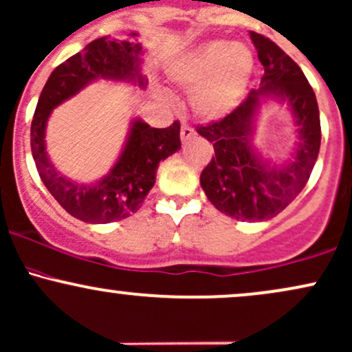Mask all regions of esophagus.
Listing matches in <instances>:
<instances>
[{"mask_svg":"<svg viewBox=\"0 0 352 352\" xmlns=\"http://www.w3.org/2000/svg\"><path fill=\"white\" fill-rule=\"evenodd\" d=\"M195 130L192 129L190 125H182V129H180V138H182V142L185 144V142L192 140V138L195 137Z\"/></svg>","mask_w":352,"mask_h":352,"instance_id":"1","label":"esophagus"}]
</instances>
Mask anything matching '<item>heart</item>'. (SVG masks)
I'll use <instances>...</instances> for the list:
<instances>
[{
    "label": "heart",
    "instance_id": "heart-1",
    "mask_svg": "<svg viewBox=\"0 0 352 352\" xmlns=\"http://www.w3.org/2000/svg\"><path fill=\"white\" fill-rule=\"evenodd\" d=\"M254 55L245 45L215 40L185 53L170 67L173 82L192 94V108L200 118L219 120L241 103L250 78Z\"/></svg>",
    "mask_w": 352,
    "mask_h": 352
}]
</instances>
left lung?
<instances>
[{
  "instance_id": "8db88e82",
  "label": "left lung",
  "mask_w": 352,
  "mask_h": 352,
  "mask_svg": "<svg viewBox=\"0 0 352 352\" xmlns=\"http://www.w3.org/2000/svg\"><path fill=\"white\" fill-rule=\"evenodd\" d=\"M264 67L262 87L227 117L197 126V133L214 144L215 157L200 173V185L210 204L242 222L276 217L306 187L319 155L320 122L314 90L302 69L264 34L250 32ZM265 96L287 99L300 125L301 142L284 168H267L250 146L253 115Z\"/></svg>"
}]
</instances>
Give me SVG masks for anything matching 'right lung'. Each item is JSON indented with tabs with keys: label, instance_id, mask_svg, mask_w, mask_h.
Instances as JSON below:
<instances>
[{
	"label": "right lung",
	"instance_id": "add662e5",
	"mask_svg": "<svg viewBox=\"0 0 352 352\" xmlns=\"http://www.w3.org/2000/svg\"><path fill=\"white\" fill-rule=\"evenodd\" d=\"M135 36V33L132 34ZM142 46L130 41L98 38L53 69L41 90L32 122V153L40 179L65 210L88 223H110L135 214L155 184L158 164L175 153L180 144V122L152 129L135 120L122 157L96 184H76L60 175L45 150L46 120L56 105L94 80H135L140 75Z\"/></svg>",
	"mask_w": 352,
	"mask_h": 352
}]
</instances>
